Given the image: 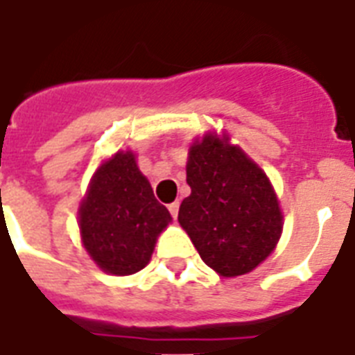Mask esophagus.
Instances as JSON below:
<instances>
[{
  "label": "esophagus",
  "mask_w": 355,
  "mask_h": 355,
  "mask_svg": "<svg viewBox=\"0 0 355 355\" xmlns=\"http://www.w3.org/2000/svg\"><path fill=\"white\" fill-rule=\"evenodd\" d=\"M178 206H180V202L178 200H175V202H171V205L167 206L169 208V214H171V217L177 221V217H178Z\"/></svg>",
  "instance_id": "esophagus-1"
}]
</instances>
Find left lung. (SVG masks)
I'll list each match as a JSON object with an SVG mask.
<instances>
[{
    "instance_id": "8db88e82",
    "label": "left lung",
    "mask_w": 355,
    "mask_h": 355,
    "mask_svg": "<svg viewBox=\"0 0 355 355\" xmlns=\"http://www.w3.org/2000/svg\"><path fill=\"white\" fill-rule=\"evenodd\" d=\"M186 175L191 195L178 223L202 261L225 278L256 269L275 250L284 221L263 169L227 134L208 132L189 147Z\"/></svg>"
}]
</instances>
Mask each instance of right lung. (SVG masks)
Wrapping results in <instances>:
<instances>
[{
	"mask_svg": "<svg viewBox=\"0 0 355 355\" xmlns=\"http://www.w3.org/2000/svg\"><path fill=\"white\" fill-rule=\"evenodd\" d=\"M171 223V214L155 199L132 150H118L92 177L80 202V239L105 272L134 275L149 263L156 237Z\"/></svg>",
	"mask_w": 355,
	"mask_h": 355,
	"instance_id": "1",
	"label": "right lung"
}]
</instances>
